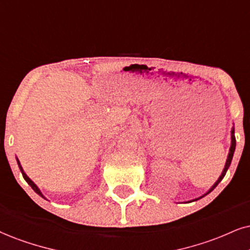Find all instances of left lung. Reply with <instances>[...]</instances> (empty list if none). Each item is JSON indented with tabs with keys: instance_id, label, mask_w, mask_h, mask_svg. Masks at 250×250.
<instances>
[{
	"instance_id": "left-lung-1",
	"label": "left lung",
	"mask_w": 250,
	"mask_h": 250,
	"mask_svg": "<svg viewBox=\"0 0 250 250\" xmlns=\"http://www.w3.org/2000/svg\"><path fill=\"white\" fill-rule=\"evenodd\" d=\"M235 146H236V141H235V135H234V127H232V131H230V147H229V156H227V160H226V163H225V168H224V170H223V172H221V175L219 176V178H218L217 180V182H215V183L213 184V186H212L210 189H208V191L206 193H204V195L203 196H200V197H198V198H196V199H192L191 200V202H195V200H198V199H200V198H203V197L204 196H206V195H208V193L211 192L212 190L214 189L215 187L218 186V184L220 183L221 182V180H223L224 178V176L225 175H226V172H227V170H229V166H230V162H232V159H233V155H234V150H235Z\"/></svg>"
}]
</instances>
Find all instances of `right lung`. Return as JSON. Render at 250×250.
Segmentation results:
<instances>
[{
    "mask_svg": "<svg viewBox=\"0 0 250 250\" xmlns=\"http://www.w3.org/2000/svg\"><path fill=\"white\" fill-rule=\"evenodd\" d=\"M16 160H17V163H18V167H20V169H21V175H23L24 180H25V181L27 182V184H29V186H30L31 188H32V189H33V190H35V192H37V193H38V195H39V196H42V198H45V196H44V195H42V191H40V190H39V188H38V187H37V186H36V184H35V183H33V181H32V180H30V178H29V177H27V175L25 174V172H24V170H23V168H21V162H20V160H18L17 158H16ZM45 199H46V198H45Z\"/></svg>",
    "mask_w": 250,
    "mask_h": 250,
    "instance_id": "obj_1",
    "label": "right lung"
}]
</instances>
